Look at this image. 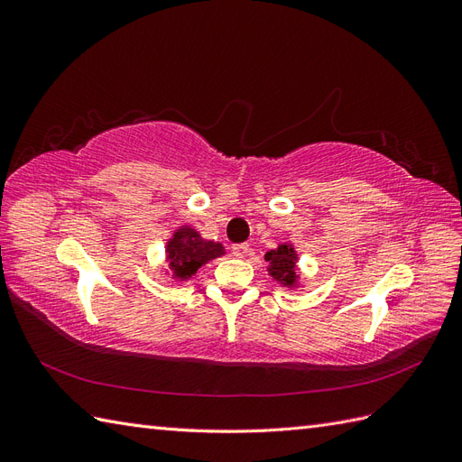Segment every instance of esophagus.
<instances>
[{
	"label": "esophagus",
	"mask_w": 462,
	"mask_h": 462,
	"mask_svg": "<svg viewBox=\"0 0 462 462\" xmlns=\"http://www.w3.org/2000/svg\"><path fill=\"white\" fill-rule=\"evenodd\" d=\"M231 250H233V256H236V258H246L250 254V246L246 243L233 245Z\"/></svg>",
	"instance_id": "obj_1"
}]
</instances>
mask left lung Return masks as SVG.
<instances>
[{
    "label": "left lung",
    "instance_id": "left-lung-1",
    "mask_svg": "<svg viewBox=\"0 0 462 462\" xmlns=\"http://www.w3.org/2000/svg\"><path fill=\"white\" fill-rule=\"evenodd\" d=\"M263 260L268 262V272L275 279L277 283H282L283 287H297L299 285V272H297V250L292 245L283 243L279 245L275 250H270L265 253Z\"/></svg>",
    "mask_w": 462,
    "mask_h": 462
}]
</instances>
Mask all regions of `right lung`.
Returning a JSON list of instances; mask_svg holds the SVG:
<instances>
[{
  "instance_id": "1",
  "label": "right lung",
  "mask_w": 462,
  "mask_h": 462,
  "mask_svg": "<svg viewBox=\"0 0 462 462\" xmlns=\"http://www.w3.org/2000/svg\"><path fill=\"white\" fill-rule=\"evenodd\" d=\"M165 254L173 277L179 279V282H187L204 263L226 254V250H223L219 243L202 239L197 229L183 226L167 241Z\"/></svg>"
}]
</instances>
